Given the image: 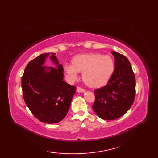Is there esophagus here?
<instances>
[{"instance_id": "esophagus-1", "label": "esophagus", "mask_w": 158, "mask_h": 158, "mask_svg": "<svg viewBox=\"0 0 158 158\" xmlns=\"http://www.w3.org/2000/svg\"><path fill=\"white\" fill-rule=\"evenodd\" d=\"M85 90L84 89H83L82 88H80V87H77V92H79V93H83V92H85Z\"/></svg>"}]
</instances>
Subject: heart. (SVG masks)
Returning <instances> with one entry per match:
<instances>
[{"label": "heart", "instance_id": "obj_1", "mask_svg": "<svg viewBox=\"0 0 158 158\" xmlns=\"http://www.w3.org/2000/svg\"><path fill=\"white\" fill-rule=\"evenodd\" d=\"M72 64L64 65V70L70 81H75L78 79L79 73H83V81L95 88L105 85L115 70V63L111 57L100 53L76 56L73 58Z\"/></svg>", "mask_w": 158, "mask_h": 158}]
</instances>
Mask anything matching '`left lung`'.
Here are the masks:
<instances>
[{"label": "left lung", "mask_w": 158, "mask_h": 158, "mask_svg": "<svg viewBox=\"0 0 158 158\" xmlns=\"http://www.w3.org/2000/svg\"><path fill=\"white\" fill-rule=\"evenodd\" d=\"M115 58V70L107 85L94 90L92 106L100 118L114 120L123 115L132 105L135 97V77L129 60L117 52H111Z\"/></svg>", "instance_id": "8db88e82"}]
</instances>
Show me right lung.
Returning a JSON list of instances; mask_svg holds the SVG:
<instances>
[{
    "mask_svg": "<svg viewBox=\"0 0 158 158\" xmlns=\"http://www.w3.org/2000/svg\"><path fill=\"white\" fill-rule=\"evenodd\" d=\"M48 56L55 67L43 66ZM63 72L55 53H45L36 57L28 64L23 72V99L32 113L42 122H60L69 111L76 87L64 81Z\"/></svg>",
    "mask_w": 158,
    "mask_h": 158,
    "instance_id": "1",
    "label": "right lung"
}]
</instances>
